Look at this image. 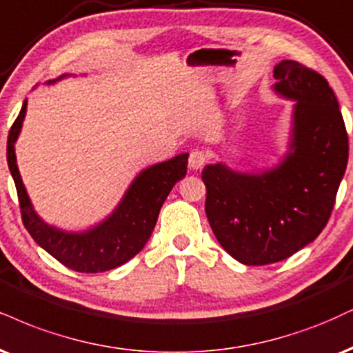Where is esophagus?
I'll list each match as a JSON object with an SVG mask.
<instances>
[{"mask_svg":"<svg viewBox=\"0 0 353 353\" xmlns=\"http://www.w3.org/2000/svg\"><path fill=\"white\" fill-rule=\"evenodd\" d=\"M207 159H209V156H207L205 151H203V150H194L189 156V165L192 169H202L203 165H205Z\"/></svg>","mask_w":353,"mask_h":353,"instance_id":"34e87169","label":"esophagus"}]
</instances>
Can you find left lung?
I'll list each match as a JSON object with an SVG mask.
<instances>
[{
    "instance_id": "1",
    "label": "left lung",
    "mask_w": 353,
    "mask_h": 353,
    "mask_svg": "<svg viewBox=\"0 0 353 353\" xmlns=\"http://www.w3.org/2000/svg\"><path fill=\"white\" fill-rule=\"evenodd\" d=\"M274 79V90L296 100L286 158L260 174L220 163L202 171L214 235L248 266L286 260L319 236L349 161L345 123L327 80L296 61L279 62Z\"/></svg>"
}]
</instances>
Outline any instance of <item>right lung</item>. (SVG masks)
Wrapping results in <instances>:
<instances>
[{
	"label": "right lung",
	"instance_id": "1",
	"mask_svg": "<svg viewBox=\"0 0 353 353\" xmlns=\"http://www.w3.org/2000/svg\"><path fill=\"white\" fill-rule=\"evenodd\" d=\"M26 101L8 134V165L18 190L23 223L37 245L57 261L79 273H101L138 254L150 240L156 220L176 182L188 172L189 154H179L144 169L126 190L120 205L107 220L88 232L69 233L50 227L32 209L16 164L14 143L26 117Z\"/></svg>",
	"mask_w": 353,
	"mask_h": 353
}]
</instances>
